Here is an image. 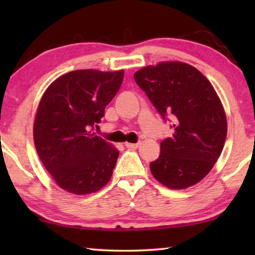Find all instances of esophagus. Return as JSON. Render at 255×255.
I'll return each instance as SVG.
<instances>
[{
	"instance_id": "esophagus-1",
	"label": "esophagus",
	"mask_w": 255,
	"mask_h": 255,
	"mask_svg": "<svg viewBox=\"0 0 255 255\" xmlns=\"http://www.w3.org/2000/svg\"><path fill=\"white\" fill-rule=\"evenodd\" d=\"M139 143H136V144H131V143H126L125 144V146H126L127 148H132V149H136V148H138L139 147Z\"/></svg>"
}]
</instances>
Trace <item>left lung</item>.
Returning a JSON list of instances; mask_svg holds the SVG:
<instances>
[{
  "label": "left lung",
  "mask_w": 255,
  "mask_h": 255,
  "mask_svg": "<svg viewBox=\"0 0 255 255\" xmlns=\"http://www.w3.org/2000/svg\"><path fill=\"white\" fill-rule=\"evenodd\" d=\"M133 79L174 129L149 164L154 178L171 189L198 183L221 156L227 135L225 111L213 85L197 68L181 62L144 67Z\"/></svg>",
  "instance_id": "obj_1"
}]
</instances>
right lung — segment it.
Wrapping results in <instances>:
<instances>
[{"label": "right lung", "mask_w": 255, "mask_h": 255, "mask_svg": "<svg viewBox=\"0 0 255 255\" xmlns=\"http://www.w3.org/2000/svg\"><path fill=\"white\" fill-rule=\"evenodd\" d=\"M123 80V70L73 71L55 80L41 98L34 146L46 170L68 192L89 195L109 182L119 152L91 130Z\"/></svg>", "instance_id": "add662e5"}]
</instances>
